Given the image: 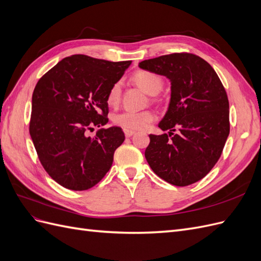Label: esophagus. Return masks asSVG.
<instances>
[{
    "instance_id": "esophagus-1",
    "label": "esophagus",
    "mask_w": 261,
    "mask_h": 261,
    "mask_svg": "<svg viewBox=\"0 0 261 261\" xmlns=\"http://www.w3.org/2000/svg\"><path fill=\"white\" fill-rule=\"evenodd\" d=\"M124 133H125V136H126V137H130V136H133L134 134H135L136 132H135V130H132V129H124Z\"/></svg>"
}]
</instances>
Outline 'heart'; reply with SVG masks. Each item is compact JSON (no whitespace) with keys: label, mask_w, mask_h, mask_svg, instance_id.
<instances>
[{"label":"heart","mask_w":261,"mask_h":261,"mask_svg":"<svg viewBox=\"0 0 261 261\" xmlns=\"http://www.w3.org/2000/svg\"><path fill=\"white\" fill-rule=\"evenodd\" d=\"M134 82L150 96H155L163 87L162 78L155 73L148 70H139L133 76ZM121 97V84L115 83L108 92V103L116 105ZM154 120V114L151 111H124L114 116L113 121L116 125L125 129H144Z\"/></svg>","instance_id":"heart-1"}]
</instances>
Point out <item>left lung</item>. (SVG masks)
<instances>
[{"label": "left lung", "instance_id": "8db88e82", "mask_svg": "<svg viewBox=\"0 0 261 261\" xmlns=\"http://www.w3.org/2000/svg\"><path fill=\"white\" fill-rule=\"evenodd\" d=\"M139 67L171 82L168 111L158 124L169 134H150L146 160L168 183L194 184L215 167L230 134L224 87L209 63L191 53L145 60Z\"/></svg>", "mask_w": 261, "mask_h": 261}]
</instances>
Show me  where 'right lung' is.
Here are the masks:
<instances>
[{
	"label": "right lung",
	"mask_w": 261,
	"mask_h": 261,
	"mask_svg": "<svg viewBox=\"0 0 261 261\" xmlns=\"http://www.w3.org/2000/svg\"><path fill=\"white\" fill-rule=\"evenodd\" d=\"M130 64L75 54L37 83L29 133L42 167L63 187L86 191L111 169L122 128H100L93 137L88 130L109 122L108 92Z\"/></svg>",
	"instance_id": "add662e5"
}]
</instances>
